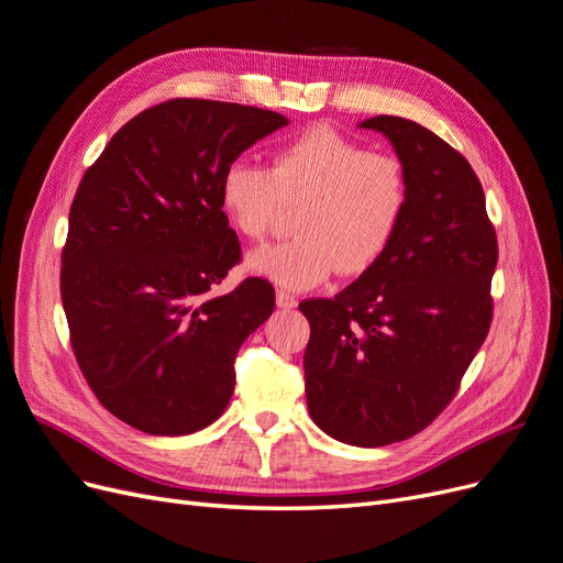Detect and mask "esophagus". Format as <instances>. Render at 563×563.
Segmentation results:
<instances>
[{
  "label": "esophagus",
  "instance_id": "1",
  "mask_svg": "<svg viewBox=\"0 0 563 563\" xmlns=\"http://www.w3.org/2000/svg\"><path fill=\"white\" fill-rule=\"evenodd\" d=\"M296 305H298V300H296L294 294L277 291V308H282V310H294Z\"/></svg>",
  "mask_w": 563,
  "mask_h": 563
}]
</instances>
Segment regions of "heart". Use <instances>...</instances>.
Listing matches in <instances>:
<instances>
[{
  "instance_id": "1",
  "label": "heart",
  "mask_w": 563,
  "mask_h": 563,
  "mask_svg": "<svg viewBox=\"0 0 563 563\" xmlns=\"http://www.w3.org/2000/svg\"><path fill=\"white\" fill-rule=\"evenodd\" d=\"M408 201L404 164L366 152L331 126L284 143L269 168L232 162L220 180V207L246 240H263L286 203H300L298 236L253 251L246 267L284 288H310L338 267L356 275L378 261Z\"/></svg>"
}]
</instances>
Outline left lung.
I'll return each mask as SVG.
<instances>
[{
  "mask_svg": "<svg viewBox=\"0 0 563 563\" xmlns=\"http://www.w3.org/2000/svg\"><path fill=\"white\" fill-rule=\"evenodd\" d=\"M360 126L383 133L404 164V218L360 279L298 308L310 321L312 420L343 444L376 449L418 434L453 399L490 327L498 242L460 152L404 117Z\"/></svg>",
  "mask_w": 563,
  "mask_h": 563,
  "instance_id": "1",
  "label": "left lung"
}]
</instances>
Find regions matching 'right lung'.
<instances>
[{
    "mask_svg": "<svg viewBox=\"0 0 563 563\" xmlns=\"http://www.w3.org/2000/svg\"><path fill=\"white\" fill-rule=\"evenodd\" d=\"M286 124L272 110L166 100L119 129L84 174L63 249V310L84 378L131 428L183 437L228 408L236 350L275 310V288L249 277L211 294L242 253L220 180Z\"/></svg>",
    "mask_w": 563,
    "mask_h": 563,
    "instance_id": "right-lung-1",
    "label": "right lung"
}]
</instances>
